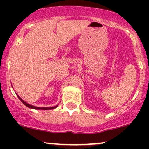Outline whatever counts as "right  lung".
Listing matches in <instances>:
<instances>
[{
    "mask_svg": "<svg viewBox=\"0 0 149 149\" xmlns=\"http://www.w3.org/2000/svg\"><path fill=\"white\" fill-rule=\"evenodd\" d=\"M17 96H18V95H17ZM18 97H19V100H21V102H22V103H23L24 104V105L26 106L27 107L30 108V109H38V110H49V109H55V108H56V107H57V106H58V105H57V106H55V107H34V106L30 105V104H27L26 102H25L23 100H22V99L20 98L18 96Z\"/></svg>",
    "mask_w": 149,
    "mask_h": 149,
    "instance_id": "1",
    "label": "right lung"
}]
</instances>
